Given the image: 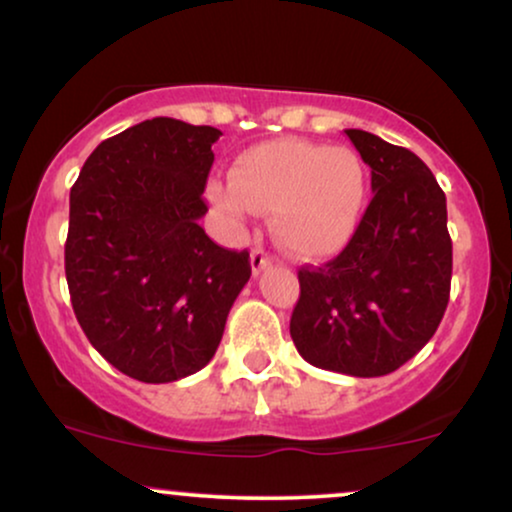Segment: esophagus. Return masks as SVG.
<instances>
[{
  "label": "esophagus",
  "mask_w": 512,
  "mask_h": 512,
  "mask_svg": "<svg viewBox=\"0 0 512 512\" xmlns=\"http://www.w3.org/2000/svg\"><path fill=\"white\" fill-rule=\"evenodd\" d=\"M268 265H270V256L265 254L263 249L251 251V270H254V275H261V272L268 268Z\"/></svg>",
  "instance_id": "34e87169"
}]
</instances>
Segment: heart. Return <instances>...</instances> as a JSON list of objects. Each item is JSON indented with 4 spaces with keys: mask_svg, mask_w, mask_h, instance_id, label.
I'll use <instances>...</instances> for the list:
<instances>
[{
    "mask_svg": "<svg viewBox=\"0 0 512 512\" xmlns=\"http://www.w3.org/2000/svg\"><path fill=\"white\" fill-rule=\"evenodd\" d=\"M366 193L359 153L293 137L249 146L237 156L233 177L209 181V198L233 219L275 214L272 235L300 261H324L347 247Z\"/></svg>",
    "mask_w": 512,
    "mask_h": 512,
    "instance_id": "1",
    "label": "heart"
}]
</instances>
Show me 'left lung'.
Masks as SVG:
<instances>
[{"instance_id":"1","label":"left lung","mask_w":512,"mask_h":512,"mask_svg":"<svg viewBox=\"0 0 512 512\" xmlns=\"http://www.w3.org/2000/svg\"><path fill=\"white\" fill-rule=\"evenodd\" d=\"M345 132L370 167L373 200L333 261L298 270L291 338L312 366L380 377L436 333L450 300L452 240L429 167L366 130Z\"/></svg>"}]
</instances>
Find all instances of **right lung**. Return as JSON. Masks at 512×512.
Segmentation results:
<instances>
[{
	"label": "right lung",
	"mask_w": 512,
	"mask_h": 512,
	"mask_svg": "<svg viewBox=\"0 0 512 512\" xmlns=\"http://www.w3.org/2000/svg\"><path fill=\"white\" fill-rule=\"evenodd\" d=\"M221 130L151 118L97 146L69 193L65 275L97 352L132 380L165 384L205 368L251 277L249 251L200 219Z\"/></svg>",
	"instance_id": "add662e5"
}]
</instances>
